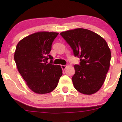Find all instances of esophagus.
<instances>
[{
    "mask_svg": "<svg viewBox=\"0 0 122 122\" xmlns=\"http://www.w3.org/2000/svg\"><path fill=\"white\" fill-rule=\"evenodd\" d=\"M61 69H62L63 70H64L65 69H66V66H65V65H61Z\"/></svg>",
    "mask_w": 122,
    "mask_h": 122,
    "instance_id": "1",
    "label": "esophagus"
}]
</instances>
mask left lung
I'll return each mask as SVG.
<instances>
[{"mask_svg": "<svg viewBox=\"0 0 122 122\" xmlns=\"http://www.w3.org/2000/svg\"><path fill=\"white\" fill-rule=\"evenodd\" d=\"M61 36L80 59L72 76L74 88L80 93L92 94L99 91L106 79L111 59L106 41L89 30L78 28L61 32Z\"/></svg>", "mask_w": 122, "mask_h": 122, "instance_id": "1", "label": "left lung"}]
</instances>
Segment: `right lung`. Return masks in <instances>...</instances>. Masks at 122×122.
I'll use <instances>...</instances> for the list:
<instances>
[{
	"instance_id": "right-lung-1",
	"label": "right lung",
	"mask_w": 122,
	"mask_h": 122,
	"mask_svg": "<svg viewBox=\"0 0 122 122\" xmlns=\"http://www.w3.org/2000/svg\"><path fill=\"white\" fill-rule=\"evenodd\" d=\"M58 35L56 32L36 33L23 38L16 46L14 61L18 71L28 87L38 94L56 89L63 74L61 66L53 64V58L49 55Z\"/></svg>"
}]
</instances>
